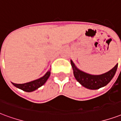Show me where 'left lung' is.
<instances>
[{
    "label": "left lung",
    "mask_w": 121,
    "mask_h": 121,
    "mask_svg": "<svg viewBox=\"0 0 121 121\" xmlns=\"http://www.w3.org/2000/svg\"><path fill=\"white\" fill-rule=\"evenodd\" d=\"M70 62L75 79L83 87L93 90L99 89L107 85L114 77L118 67V63H117L115 67L107 72L100 75H92L78 69L72 60Z\"/></svg>",
    "instance_id": "1"
}]
</instances>
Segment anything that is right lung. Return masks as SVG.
I'll use <instances>...</instances> for the list:
<instances>
[{
  "mask_svg": "<svg viewBox=\"0 0 121 121\" xmlns=\"http://www.w3.org/2000/svg\"><path fill=\"white\" fill-rule=\"evenodd\" d=\"M51 74V70H49L46 74L43 75L39 79H36L33 81L29 82L24 83V84H15V83L11 82L15 87L17 88L22 89L23 91L26 92H32L42 86H43L48 81V79L49 77Z\"/></svg>",
  "mask_w": 121,
  "mask_h": 121,
  "instance_id": "1",
  "label": "right lung"
}]
</instances>
